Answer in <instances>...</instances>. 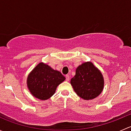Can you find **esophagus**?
Wrapping results in <instances>:
<instances>
[{
    "mask_svg": "<svg viewBox=\"0 0 131 131\" xmlns=\"http://www.w3.org/2000/svg\"><path fill=\"white\" fill-rule=\"evenodd\" d=\"M66 80H67V81H69L70 80V76L68 75H66Z\"/></svg>",
    "mask_w": 131,
    "mask_h": 131,
    "instance_id": "1",
    "label": "esophagus"
}]
</instances>
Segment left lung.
Masks as SVG:
<instances>
[{"mask_svg":"<svg viewBox=\"0 0 131 131\" xmlns=\"http://www.w3.org/2000/svg\"><path fill=\"white\" fill-rule=\"evenodd\" d=\"M71 85L77 94L84 100L96 98L104 88V78L101 71L91 61L84 62L76 68Z\"/></svg>","mask_w":131,"mask_h":131,"instance_id":"obj_1","label":"left lung"}]
</instances>
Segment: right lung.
Segmentation results:
<instances>
[{"instance_id":"1","label":"right lung","mask_w":131,"mask_h":131,"mask_svg":"<svg viewBox=\"0 0 131 131\" xmlns=\"http://www.w3.org/2000/svg\"><path fill=\"white\" fill-rule=\"evenodd\" d=\"M64 80L65 77L60 72L40 62L28 75L26 84L33 96L47 100L53 96L57 87Z\"/></svg>"}]
</instances>
